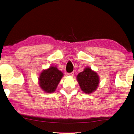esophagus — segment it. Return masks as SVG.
<instances>
[{
	"mask_svg": "<svg viewBox=\"0 0 134 134\" xmlns=\"http://www.w3.org/2000/svg\"><path fill=\"white\" fill-rule=\"evenodd\" d=\"M68 75H69V76H73V75H74V72H71V73H69L67 74Z\"/></svg>",
	"mask_w": 134,
	"mask_h": 134,
	"instance_id": "1",
	"label": "esophagus"
}]
</instances>
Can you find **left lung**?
Wrapping results in <instances>:
<instances>
[{
	"label": "left lung",
	"instance_id": "1",
	"mask_svg": "<svg viewBox=\"0 0 134 134\" xmlns=\"http://www.w3.org/2000/svg\"><path fill=\"white\" fill-rule=\"evenodd\" d=\"M76 80L81 89L87 94L93 93L99 86V78L98 75L90 67H86L82 72L79 73L77 75Z\"/></svg>",
	"mask_w": 134,
	"mask_h": 134
}]
</instances>
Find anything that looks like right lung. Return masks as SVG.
I'll use <instances>...</instances> for the list:
<instances>
[{
  "instance_id": "add662e5",
  "label": "right lung",
  "mask_w": 134,
  "mask_h": 134,
  "mask_svg": "<svg viewBox=\"0 0 134 134\" xmlns=\"http://www.w3.org/2000/svg\"><path fill=\"white\" fill-rule=\"evenodd\" d=\"M64 76L63 73L56 66H51L44 70L39 76V86L46 93H53L55 91L58 84Z\"/></svg>"
}]
</instances>
